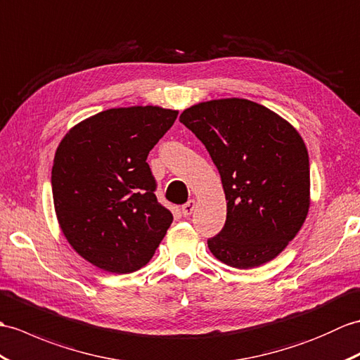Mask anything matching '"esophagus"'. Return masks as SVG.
I'll return each mask as SVG.
<instances>
[{
  "label": "esophagus",
  "mask_w": 360,
  "mask_h": 360,
  "mask_svg": "<svg viewBox=\"0 0 360 360\" xmlns=\"http://www.w3.org/2000/svg\"><path fill=\"white\" fill-rule=\"evenodd\" d=\"M195 207H196V200L195 199H190L188 202H186V204L182 205V214L184 216H190L191 213H193Z\"/></svg>",
  "instance_id": "esophagus-1"
}]
</instances>
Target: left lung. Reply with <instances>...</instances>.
<instances>
[{
    "label": "left lung",
    "mask_w": 360,
    "mask_h": 360,
    "mask_svg": "<svg viewBox=\"0 0 360 360\" xmlns=\"http://www.w3.org/2000/svg\"><path fill=\"white\" fill-rule=\"evenodd\" d=\"M179 121L218 167L227 221L208 248L235 269L270 262L295 239L310 208V161L302 136L278 113L242 98L186 108Z\"/></svg>",
    "instance_id": "8db88e82"
}]
</instances>
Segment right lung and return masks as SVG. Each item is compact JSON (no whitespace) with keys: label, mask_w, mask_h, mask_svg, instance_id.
Segmentation results:
<instances>
[{"label":"right lung","mask_w":360,"mask_h":360,"mask_svg":"<svg viewBox=\"0 0 360 360\" xmlns=\"http://www.w3.org/2000/svg\"><path fill=\"white\" fill-rule=\"evenodd\" d=\"M176 116L158 105L108 108L75 125L58 146V224L75 252L98 269H142L169 230L173 216L158 202L146 161Z\"/></svg>","instance_id":"1"}]
</instances>
